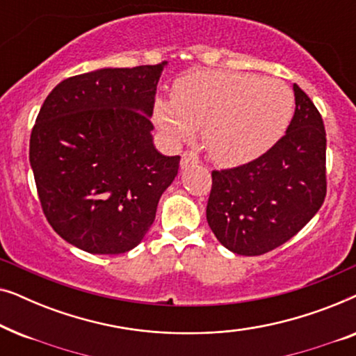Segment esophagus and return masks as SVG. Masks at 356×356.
Masks as SVG:
<instances>
[{"mask_svg":"<svg viewBox=\"0 0 356 356\" xmlns=\"http://www.w3.org/2000/svg\"><path fill=\"white\" fill-rule=\"evenodd\" d=\"M199 157L194 152H184L181 155V168H186L189 165H197Z\"/></svg>","mask_w":356,"mask_h":356,"instance_id":"34e87169","label":"esophagus"}]
</instances>
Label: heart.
Instances as JSON below:
<instances>
[{"label": "heart", "mask_w": 356, "mask_h": 356, "mask_svg": "<svg viewBox=\"0 0 356 356\" xmlns=\"http://www.w3.org/2000/svg\"><path fill=\"white\" fill-rule=\"evenodd\" d=\"M295 95L279 79L233 71H201L181 77L172 99L159 97L154 121L175 144L202 129L213 162L236 167L266 154L289 128Z\"/></svg>", "instance_id": "1"}]
</instances>
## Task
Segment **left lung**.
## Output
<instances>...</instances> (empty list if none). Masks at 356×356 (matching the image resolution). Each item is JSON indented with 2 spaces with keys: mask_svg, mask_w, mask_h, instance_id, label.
Segmentation results:
<instances>
[{
  "mask_svg": "<svg viewBox=\"0 0 356 356\" xmlns=\"http://www.w3.org/2000/svg\"><path fill=\"white\" fill-rule=\"evenodd\" d=\"M293 92L295 115L285 136L252 162L212 172L207 223L236 254L259 256L284 245L324 202L323 116L296 84Z\"/></svg>",
  "mask_w": 356,
  "mask_h": 356,
  "instance_id": "8db88e82",
  "label": "left lung"
}]
</instances>
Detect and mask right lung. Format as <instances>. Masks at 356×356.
Instances as JSON below:
<instances>
[{
	"mask_svg": "<svg viewBox=\"0 0 356 356\" xmlns=\"http://www.w3.org/2000/svg\"><path fill=\"white\" fill-rule=\"evenodd\" d=\"M167 61L67 77L43 102L29 160L53 230L92 254L143 241L179 155L154 147L155 92Z\"/></svg>",
	"mask_w": 356,
	"mask_h": 356,
	"instance_id": "1",
	"label": "right lung"
}]
</instances>
